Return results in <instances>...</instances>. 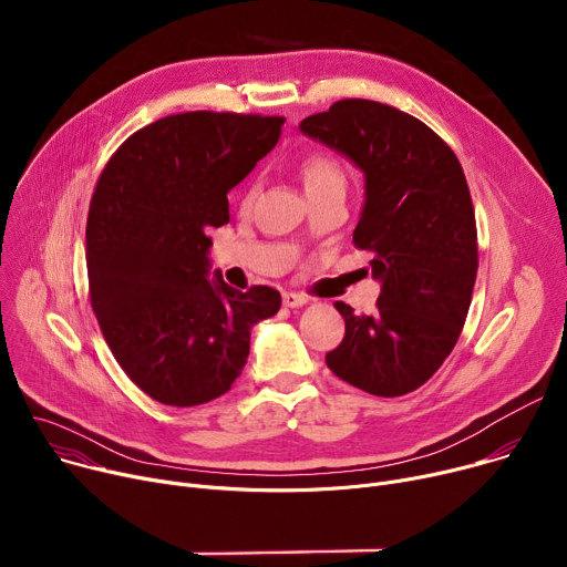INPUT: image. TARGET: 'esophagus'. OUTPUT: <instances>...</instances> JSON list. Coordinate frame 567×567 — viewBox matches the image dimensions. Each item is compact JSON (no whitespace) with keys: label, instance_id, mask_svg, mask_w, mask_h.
Listing matches in <instances>:
<instances>
[{"label":"esophagus","instance_id":"esophagus-1","mask_svg":"<svg viewBox=\"0 0 567 567\" xmlns=\"http://www.w3.org/2000/svg\"><path fill=\"white\" fill-rule=\"evenodd\" d=\"M307 296L305 293H296V291H285L282 293V302L287 305V307H302V305H307Z\"/></svg>","mask_w":567,"mask_h":567}]
</instances>
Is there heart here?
Masks as SVG:
<instances>
[{"mask_svg": "<svg viewBox=\"0 0 567 567\" xmlns=\"http://www.w3.org/2000/svg\"><path fill=\"white\" fill-rule=\"evenodd\" d=\"M300 173H302L307 195L316 193L320 188H328L332 184H346L343 166L332 154H326V152H313V154L305 156Z\"/></svg>", "mask_w": 567, "mask_h": 567, "instance_id": "b5f03b06", "label": "heart"}]
</instances>
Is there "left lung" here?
Returning a JSON list of instances; mask_svg holds the SVG:
<instances>
[{"mask_svg": "<svg viewBox=\"0 0 567 567\" xmlns=\"http://www.w3.org/2000/svg\"><path fill=\"white\" fill-rule=\"evenodd\" d=\"M300 130L365 175V206L352 241L381 280L374 313L334 307L346 337L328 368L377 396L424 385L455 348L477 274V228L455 152L420 118L396 107L343 99Z\"/></svg>", "mask_w": 567, "mask_h": 567, "instance_id": "8db88e82", "label": "left lung"}]
</instances>
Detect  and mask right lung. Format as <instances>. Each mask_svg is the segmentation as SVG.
Returning <instances> with one entry per match:
<instances>
[{
    "label": "right lung",
    "instance_id": "obj_1",
    "mask_svg": "<svg viewBox=\"0 0 567 567\" xmlns=\"http://www.w3.org/2000/svg\"><path fill=\"white\" fill-rule=\"evenodd\" d=\"M282 116L184 112L127 136L105 164L87 215L90 298L125 374L154 401L190 409L230 390L251 328L280 291L208 282L210 226L228 193L280 134Z\"/></svg>",
    "mask_w": 567,
    "mask_h": 567
}]
</instances>
